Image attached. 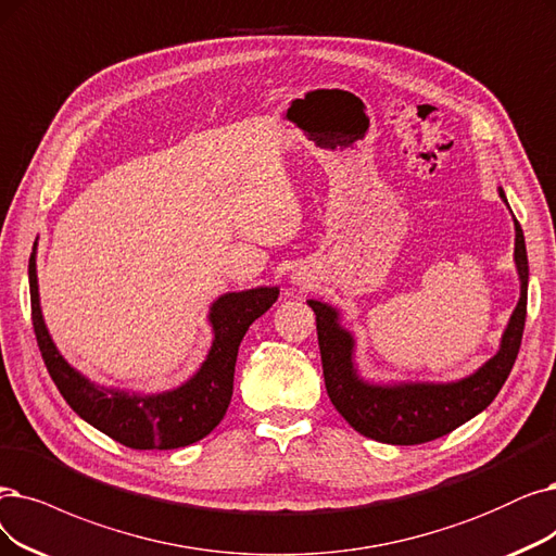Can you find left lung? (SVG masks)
<instances>
[{
  "instance_id": "left-lung-1",
  "label": "left lung",
  "mask_w": 556,
  "mask_h": 556,
  "mask_svg": "<svg viewBox=\"0 0 556 556\" xmlns=\"http://www.w3.org/2000/svg\"><path fill=\"white\" fill-rule=\"evenodd\" d=\"M497 191L506 203L504 189L497 187ZM514 226V262L520 280V299L502 332L497 353L477 371L465 376V379L450 383H371L358 374V365H355V338L351 330L342 326L340 309L324 301H307V305L317 315L326 392L332 406L338 408V413L355 431L365 438L388 442V445H421V442L447 435L479 415L483 408L491 406L504 381L508 379L510 369H514L527 317L529 264L525 235L516 218Z\"/></svg>"
}]
</instances>
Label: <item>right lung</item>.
Listing matches in <instances>:
<instances>
[{
	"label": "right lung",
	"mask_w": 556,
	"mask_h": 556,
	"mask_svg": "<svg viewBox=\"0 0 556 556\" xmlns=\"http://www.w3.org/2000/svg\"><path fill=\"white\" fill-rule=\"evenodd\" d=\"M36 243L29 257L34 332L42 361L68 406L88 425L131 450H177L203 440L230 406L239 344L249 326L276 303L278 287L228 292L210 305L212 346L203 365L182 386L152 394L104 388L65 361L50 336L40 309Z\"/></svg>",
	"instance_id": "add662e5"
}]
</instances>
